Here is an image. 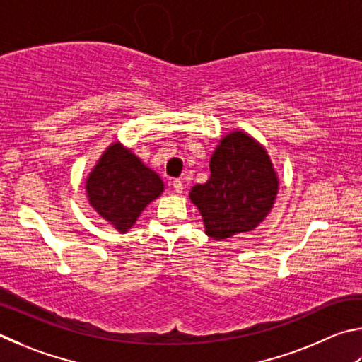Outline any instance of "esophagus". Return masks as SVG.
<instances>
[{"label": "esophagus", "instance_id": "1", "mask_svg": "<svg viewBox=\"0 0 362 362\" xmlns=\"http://www.w3.org/2000/svg\"><path fill=\"white\" fill-rule=\"evenodd\" d=\"M171 186H173L176 194H181L182 189H185V186H182V182L180 180H173V182H171Z\"/></svg>", "mask_w": 362, "mask_h": 362}]
</instances>
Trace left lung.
I'll return each instance as SVG.
<instances>
[{"label": "left lung", "instance_id": "1", "mask_svg": "<svg viewBox=\"0 0 362 362\" xmlns=\"http://www.w3.org/2000/svg\"><path fill=\"white\" fill-rule=\"evenodd\" d=\"M210 171V180L189 192L206 235L224 240L255 230L274 208L280 186L264 146L250 133L232 130L219 139Z\"/></svg>", "mask_w": 362, "mask_h": 362}]
</instances>
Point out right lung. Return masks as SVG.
<instances>
[{"instance_id": "add662e5", "label": "right lung", "mask_w": 362, "mask_h": 362, "mask_svg": "<svg viewBox=\"0 0 362 362\" xmlns=\"http://www.w3.org/2000/svg\"><path fill=\"white\" fill-rule=\"evenodd\" d=\"M88 204L114 229L125 233L152 200L160 197L163 181L122 143H112L86 180Z\"/></svg>"}]
</instances>
